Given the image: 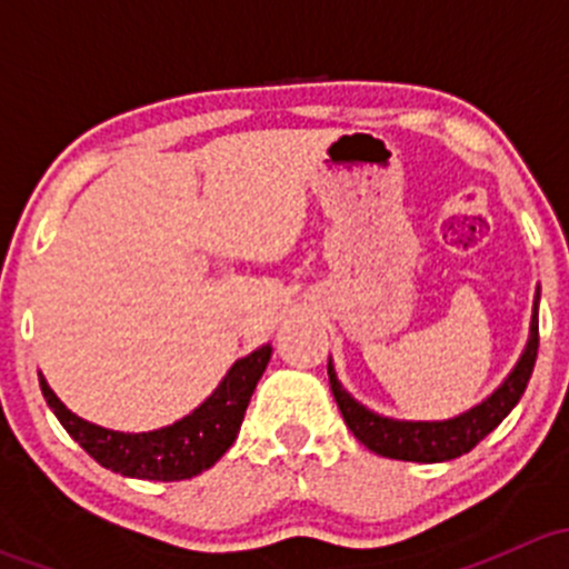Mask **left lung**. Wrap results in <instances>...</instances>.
Returning a JSON list of instances; mask_svg holds the SVG:
<instances>
[{
    "label": "left lung",
    "instance_id": "8db88e82",
    "mask_svg": "<svg viewBox=\"0 0 569 569\" xmlns=\"http://www.w3.org/2000/svg\"><path fill=\"white\" fill-rule=\"evenodd\" d=\"M539 291L533 297V317H531V332L529 343H526L523 355H520L518 366L512 375L498 386V391L487 396L481 405L470 407L462 416L449 418V421H396V418H386L371 412L360 401L341 388L338 382L332 360L327 363V377H330V391L336 396L338 410H341L343 421L352 429L355 438L380 457H391V460L405 462H446L455 457L468 455L479 440H485L503 418L512 412L523 396L526 386L531 380L533 360H537L539 349Z\"/></svg>",
    "mask_w": 569,
    "mask_h": 569
}]
</instances>
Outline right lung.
Here are the masks:
<instances>
[{"label": "right lung", "mask_w": 569, "mask_h": 569, "mask_svg": "<svg viewBox=\"0 0 569 569\" xmlns=\"http://www.w3.org/2000/svg\"><path fill=\"white\" fill-rule=\"evenodd\" d=\"M269 358H272V347L263 343L248 358L237 360L231 371L222 377L217 391L203 405L194 407L189 416L170 423V427L137 435L114 432V429L84 421L57 399L43 375L38 377L46 405L54 410L57 421L101 468L114 470L120 476H131V479L181 481L209 470L231 449L244 421L250 396L256 391Z\"/></svg>", "instance_id": "obj_1"}]
</instances>
